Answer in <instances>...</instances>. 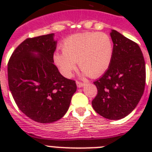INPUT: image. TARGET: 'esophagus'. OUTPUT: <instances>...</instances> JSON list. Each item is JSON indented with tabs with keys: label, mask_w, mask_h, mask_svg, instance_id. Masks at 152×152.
<instances>
[{
	"label": "esophagus",
	"mask_w": 152,
	"mask_h": 152,
	"mask_svg": "<svg viewBox=\"0 0 152 152\" xmlns=\"http://www.w3.org/2000/svg\"><path fill=\"white\" fill-rule=\"evenodd\" d=\"M76 84H77V88H82V87H84V83H82V82H80V81H76Z\"/></svg>",
	"instance_id": "esophagus-1"
}]
</instances>
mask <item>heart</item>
<instances>
[{"label":"heart","mask_w":152,"mask_h":152,"mask_svg":"<svg viewBox=\"0 0 152 152\" xmlns=\"http://www.w3.org/2000/svg\"><path fill=\"white\" fill-rule=\"evenodd\" d=\"M61 50L55 53L54 61L64 77H72L77 62L84 75L95 77L103 75L110 65L113 45L107 33L87 32L65 39Z\"/></svg>","instance_id":"1"}]
</instances>
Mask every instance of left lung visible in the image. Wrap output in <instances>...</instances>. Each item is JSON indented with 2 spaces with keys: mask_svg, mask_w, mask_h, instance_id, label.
<instances>
[{
  "mask_svg": "<svg viewBox=\"0 0 152 152\" xmlns=\"http://www.w3.org/2000/svg\"><path fill=\"white\" fill-rule=\"evenodd\" d=\"M112 61L107 72L94 84L97 94L93 108L108 119L128 116L139 103L145 85V63L140 47L135 42L112 29Z\"/></svg>",
  "mask_w": 152,
  "mask_h": 152,
  "instance_id": "left-lung-1",
  "label": "left lung"
}]
</instances>
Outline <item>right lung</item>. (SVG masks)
<instances>
[{
	"instance_id": "right-lung-1",
	"label": "right lung",
	"mask_w": 152,
	"mask_h": 152,
	"mask_svg": "<svg viewBox=\"0 0 152 152\" xmlns=\"http://www.w3.org/2000/svg\"><path fill=\"white\" fill-rule=\"evenodd\" d=\"M56 45L54 33L26 39L7 64L8 84L15 103L37 123L62 118L77 90L75 80L63 77L54 64Z\"/></svg>"
}]
</instances>
